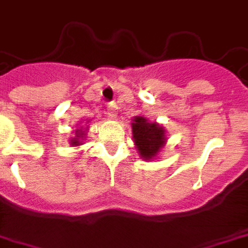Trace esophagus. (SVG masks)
I'll use <instances>...</instances> for the list:
<instances>
[{"mask_svg":"<svg viewBox=\"0 0 248 248\" xmlns=\"http://www.w3.org/2000/svg\"><path fill=\"white\" fill-rule=\"evenodd\" d=\"M107 115L110 118L117 117V106L115 104H110L108 106V110H107Z\"/></svg>","mask_w":248,"mask_h":248,"instance_id":"1","label":"esophagus"}]
</instances>
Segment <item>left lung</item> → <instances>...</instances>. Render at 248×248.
Returning a JSON list of instances; mask_svg holds the SVG:
<instances>
[{
    "mask_svg": "<svg viewBox=\"0 0 248 248\" xmlns=\"http://www.w3.org/2000/svg\"><path fill=\"white\" fill-rule=\"evenodd\" d=\"M131 121L133 141L140 157L145 161H153L167 142L164 127L157 122H149L141 115L134 117Z\"/></svg>",
    "mask_w": 248,
    "mask_h": 248,
    "instance_id": "left-lung-1",
    "label": "left lung"
}]
</instances>
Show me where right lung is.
I'll return each instance as SVG.
<instances>
[{
    "label": "right lung",
    "instance_id": "right-lung-1",
    "mask_svg": "<svg viewBox=\"0 0 248 248\" xmlns=\"http://www.w3.org/2000/svg\"><path fill=\"white\" fill-rule=\"evenodd\" d=\"M89 122V121H87ZM89 126L87 127H84L81 126L80 129H76L75 130V137H70L69 138V144L72 146H80L84 144V140L87 138V131H88Z\"/></svg>",
    "mask_w": 248,
    "mask_h": 248
}]
</instances>
